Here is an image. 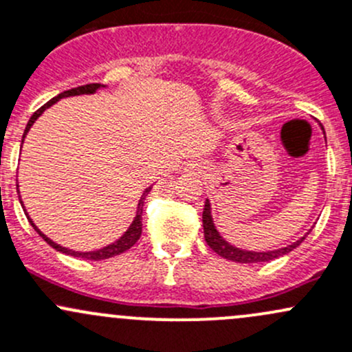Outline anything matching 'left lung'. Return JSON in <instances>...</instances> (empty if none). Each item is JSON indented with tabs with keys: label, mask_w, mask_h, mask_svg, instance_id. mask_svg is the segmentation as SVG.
<instances>
[{
	"label": "left lung",
	"mask_w": 352,
	"mask_h": 352,
	"mask_svg": "<svg viewBox=\"0 0 352 352\" xmlns=\"http://www.w3.org/2000/svg\"><path fill=\"white\" fill-rule=\"evenodd\" d=\"M202 224H204L206 243L209 244L210 250H212L214 253L219 254V256L226 258V260L236 261V263H260V261L275 260V258L283 256V254L294 251L295 248H297L298 244L305 239V238H300L297 243L290 244V246L280 248V250H275V251H266V253H256V251L239 250V248H234V246H231L229 243H226L224 239L221 238L219 232L216 231V228H214V223H212V217H210L209 201H206L204 212H202Z\"/></svg>",
	"instance_id": "left-lung-1"
}]
</instances>
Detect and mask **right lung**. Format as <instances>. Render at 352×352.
Listing matches in <instances>:
<instances>
[{
  "instance_id": "obj_1",
  "label": "right lung",
  "mask_w": 352,
  "mask_h": 352,
  "mask_svg": "<svg viewBox=\"0 0 352 352\" xmlns=\"http://www.w3.org/2000/svg\"><path fill=\"white\" fill-rule=\"evenodd\" d=\"M101 87V84H86V86H79V87H74V89H69V91H64V92H60V94L57 96V98H54V99H50L49 102H47V104H43L42 108L40 109H36L35 113L32 114V118H30L28 120V124H27V128H25V133H23V140H25V136H27V133H28V129L32 128V124L35 123L36 121V118L40 116V114L43 113V111H45L47 108H50L52 104H54V102H57L58 99H62V98H69V96H79V94H92V92H96L98 91V89ZM16 190H18V186H16ZM151 190V187H148L145 192H143V195H142V199H140V204H138V212H136V217H135V221H133L131 223V226H129V229L126 232H124L123 236H121L120 239H118L116 243H113V244H109V246H106V248H102V250H98V251H89V253H79V251H72V250H67V248H64V246H60V244H57V243H54L52 241V239H49L47 238L45 234H43V232H40V229L36 228L35 224H33V221L30 219L28 217V214H27V217H28V221H30V224L33 226V229H35L36 232H38L40 236H42L43 239H45L47 243L50 244L52 248H54V250H57V251H60V253H65V254H70V256H77V258H84V260H92V261H99V260H106V258H113V256H116V254H121V253H124V251L126 250H129V248L133 246V244H135L136 241H138L140 239V236H142V214H143V201H145V197H146V194L148 192Z\"/></svg>"
}]
</instances>
